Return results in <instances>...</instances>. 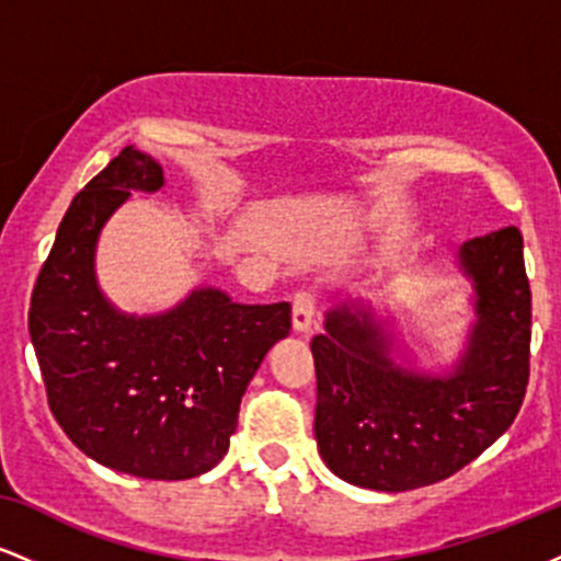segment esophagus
Wrapping results in <instances>:
<instances>
[{
    "instance_id": "1",
    "label": "esophagus",
    "mask_w": 561,
    "mask_h": 561,
    "mask_svg": "<svg viewBox=\"0 0 561 561\" xmlns=\"http://www.w3.org/2000/svg\"><path fill=\"white\" fill-rule=\"evenodd\" d=\"M313 313H317V300H313V293L308 289H300L293 298V330L298 334H308L313 324Z\"/></svg>"
}]
</instances>
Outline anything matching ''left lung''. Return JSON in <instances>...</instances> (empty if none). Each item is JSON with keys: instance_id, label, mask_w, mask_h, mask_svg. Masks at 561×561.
Listing matches in <instances>:
<instances>
[{"instance_id": "1", "label": "left lung", "mask_w": 561, "mask_h": 561, "mask_svg": "<svg viewBox=\"0 0 561 561\" xmlns=\"http://www.w3.org/2000/svg\"><path fill=\"white\" fill-rule=\"evenodd\" d=\"M456 266L472 285V321L456 362L435 371L416 369L390 321L362 298L327 311L311 343L313 435L340 480L385 493L433 485L512 427L530 377L523 234L506 227L474 237Z\"/></svg>"}]
</instances>
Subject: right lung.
I'll list each match as a JSON object with an SVG mask.
<instances>
[{"instance_id": "add662e5", "label": "right lung", "mask_w": 561, "mask_h": 561, "mask_svg": "<svg viewBox=\"0 0 561 561\" xmlns=\"http://www.w3.org/2000/svg\"><path fill=\"white\" fill-rule=\"evenodd\" d=\"M163 186V165L134 145L83 186L38 272L28 332L76 448L134 478L190 480L227 456L250 379L289 334V302L195 287L152 317L115 308L96 282V242L131 192Z\"/></svg>"}]
</instances>
